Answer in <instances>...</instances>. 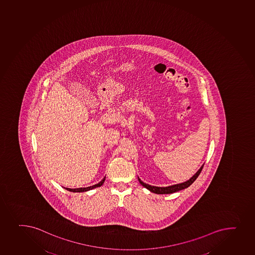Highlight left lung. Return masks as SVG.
<instances>
[{
  "mask_svg": "<svg viewBox=\"0 0 255 255\" xmlns=\"http://www.w3.org/2000/svg\"><path fill=\"white\" fill-rule=\"evenodd\" d=\"M204 164L200 168L198 171L196 172V174H194L192 177L190 178V180H188L185 182L180 183L177 185H169L166 187H158V186H153V185H147L146 183L142 182V180H140L138 178V181L140 184L143 186V187L147 188V190H150L151 192L156 194H171L179 190H183L185 188L189 187L192 183L196 180V178L198 177L199 174H201L202 168H203Z\"/></svg>",
  "mask_w": 255,
  "mask_h": 255,
  "instance_id": "1",
  "label": "left lung"
}]
</instances>
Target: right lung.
I'll use <instances>...</instances> for the list:
<instances>
[{"mask_svg":"<svg viewBox=\"0 0 255 255\" xmlns=\"http://www.w3.org/2000/svg\"><path fill=\"white\" fill-rule=\"evenodd\" d=\"M105 179H106V177L103 178V180H102V181H100L98 184L92 185V186H88V187L84 188H76V189H70V188H65V189L69 190V191H71V192H84V191H88V190H92V189H94V188L102 186V185H103V183H104Z\"/></svg>","mask_w":255,"mask_h":255,"instance_id":"add662e5","label":"right lung"}]
</instances>
